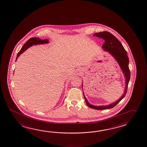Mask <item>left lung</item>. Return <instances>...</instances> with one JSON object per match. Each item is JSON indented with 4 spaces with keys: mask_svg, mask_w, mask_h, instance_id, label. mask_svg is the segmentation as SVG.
<instances>
[{
    "mask_svg": "<svg viewBox=\"0 0 147 147\" xmlns=\"http://www.w3.org/2000/svg\"><path fill=\"white\" fill-rule=\"evenodd\" d=\"M93 35L98 38H102L104 40V44L102 46V48L104 51L108 52L109 54L112 55L113 57L117 62L123 74H124V77L125 78V87L124 93L118 100L115 101V102H113V103L109 104L105 106H96L90 103L84 95L83 91L84 98L86 105L92 109L98 110L109 109L114 107L116 105H117L125 97L126 94L130 78V73L129 69V58L126 51H125L123 45L118 39L111 33L105 31L96 33ZM82 86L83 87V83H82Z\"/></svg>",
    "mask_w": 147,
    "mask_h": 147,
    "instance_id": "1",
    "label": "left lung"
}]
</instances>
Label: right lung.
I'll list each match as a JSON object with an SVG mask.
<instances>
[{"mask_svg":"<svg viewBox=\"0 0 147 147\" xmlns=\"http://www.w3.org/2000/svg\"><path fill=\"white\" fill-rule=\"evenodd\" d=\"M49 43V40L48 39H45V40H42L40 38H32L26 42V43L23 45L22 49H21L20 52L18 53L17 58L16 59V61L17 60L19 56L22 54L23 52L26 51V49H28L29 47L33 45H40V44H48Z\"/></svg>","mask_w":147,"mask_h":147,"instance_id":"obj_1","label":"right lung"}]
</instances>
